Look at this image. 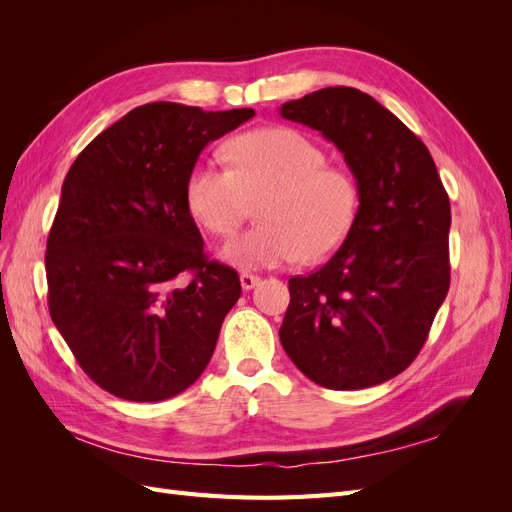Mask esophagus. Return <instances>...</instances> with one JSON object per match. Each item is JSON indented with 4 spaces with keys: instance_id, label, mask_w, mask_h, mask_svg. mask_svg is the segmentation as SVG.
Listing matches in <instances>:
<instances>
[{
    "instance_id": "esophagus-1",
    "label": "esophagus",
    "mask_w": 512,
    "mask_h": 512,
    "mask_svg": "<svg viewBox=\"0 0 512 512\" xmlns=\"http://www.w3.org/2000/svg\"><path fill=\"white\" fill-rule=\"evenodd\" d=\"M239 280H241V288L243 290H252V288H256L260 284V277L252 275V273H241Z\"/></svg>"
}]
</instances>
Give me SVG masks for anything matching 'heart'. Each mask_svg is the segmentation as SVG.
I'll list each match as a JSON object with an SVG mask.
<instances>
[{"label": "heart", "mask_w": 512, "mask_h": 512, "mask_svg": "<svg viewBox=\"0 0 512 512\" xmlns=\"http://www.w3.org/2000/svg\"><path fill=\"white\" fill-rule=\"evenodd\" d=\"M226 153L232 168L198 162L185 194L194 218L218 237H230L262 200V224L222 247L228 265L256 271L297 258L318 262L342 247L359 213V185L344 168L329 166L312 138L262 128L237 136Z\"/></svg>", "instance_id": "b5f03b06"}]
</instances>
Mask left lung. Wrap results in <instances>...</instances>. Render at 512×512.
Listing matches in <instances>:
<instances>
[{"label":"left lung","instance_id":"8db88e82","mask_svg":"<svg viewBox=\"0 0 512 512\" xmlns=\"http://www.w3.org/2000/svg\"><path fill=\"white\" fill-rule=\"evenodd\" d=\"M344 153L359 213L342 247L288 280L280 342L303 374L335 391L401 374L423 348L451 284V203L421 138L354 87H327L282 104Z\"/></svg>","mask_w":512,"mask_h":512}]
</instances>
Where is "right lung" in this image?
<instances>
[{
  "label": "right lung",
  "mask_w": 512,
  "mask_h": 512,
  "mask_svg": "<svg viewBox=\"0 0 512 512\" xmlns=\"http://www.w3.org/2000/svg\"><path fill=\"white\" fill-rule=\"evenodd\" d=\"M254 115L145 104L70 166L46 241L49 312L85 374L111 395L170 399L209 365L241 282L205 258L185 185L203 149Z\"/></svg>",
  "instance_id": "1"
}]
</instances>
